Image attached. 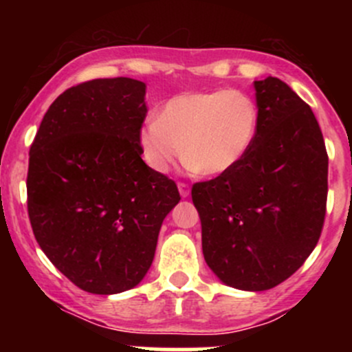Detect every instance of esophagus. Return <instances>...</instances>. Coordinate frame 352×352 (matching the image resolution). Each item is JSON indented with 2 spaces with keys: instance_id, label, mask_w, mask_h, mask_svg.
Returning a JSON list of instances; mask_svg holds the SVG:
<instances>
[{
  "instance_id": "1",
  "label": "esophagus",
  "mask_w": 352,
  "mask_h": 352,
  "mask_svg": "<svg viewBox=\"0 0 352 352\" xmlns=\"http://www.w3.org/2000/svg\"><path fill=\"white\" fill-rule=\"evenodd\" d=\"M179 192H180V196H182V197H189V194H190V187L187 186V184L179 182Z\"/></svg>"
}]
</instances>
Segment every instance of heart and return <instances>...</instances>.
I'll return each mask as SVG.
<instances>
[{
	"label": "heart",
	"mask_w": 352,
	"mask_h": 352,
	"mask_svg": "<svg viewBox=\"0 0 352 352\" xmlns=\"http://www.w3.org/2000/svg\"><path fill=\"white\" fill-rule=\"evenodd\" d=\"M258 109L240 90L190 91L172 97L140 129L141 155L163 173L186 151V158L204 175L235 168L254 144Z\"/></svg>",
	"instance_id": "1"
}]
</instances>
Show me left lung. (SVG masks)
Listing matches in <instances>:
<instances>
[{
  "label": "left lung",
  "instance_id": "obj_1",
  "mask_svg": "<svg viewBox=\"0 0 352 352\" xmlns=\"http://www.w3.org/2000/svg\"><path fill=\"white\" fill-rule=\"evenodd\" d=\"M258 129L235 168L192 186L206 264L226 286L265 291L320 239L329 156L314 112L279 78L254 81Z\"/></svg>",
  "mask_w": 352,
  "mask_h": 352
}]
</instances>
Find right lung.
Returning <instances> with one entry per match:
<instances>
[{
    "instance_id": "right-lung-1",
    "label": "right lung",
    "mask_w": 352,
    "mask_h": 352,
    "mask_svg": "<svg viewBox=\"0 0 352 352\" xmlns=\"http://www.w3.org/2000/svg\"><path fill=\"white\" fill-rule=\"evenodd\" d=\"M146 85L100 78L67 88L30 146L27 206L42 252L94 294L138 286L153 262L175 182L141 158Z\"/></svg>"
}]
</instances>
